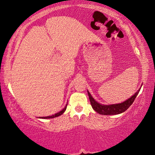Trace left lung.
Masks as SVG:
<instances>
[{"label":"left lung","instance_id":"8db88e82","mask_svg":"<svg viewBox=\"0 0 155 155\" xmlns=\"http://www.w3.org/2000/svg\"><path fill=\"white\" fill-rule=\"evenodd\" d=\"M140 90V88L130 98L124 101L122 103L114 104H101L97 102L95 99L93 98L92 95L89 91L87 90L88 96L90 98V101L92 105V107L95 111L101 115H116V114H120L123 112L126 111L129 107H130L131 104L133 103L135 99L136 98L137 95Z\"/></svg>","mask_w":155,"mask_h":155}]
</instances>
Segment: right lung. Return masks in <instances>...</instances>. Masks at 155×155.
<instances>
[{
	"label": "right lung",
	"instance_id": "1",
	"mask_svg": "<svg viewBox=\"0 0 155 155\" xmlns=\"http://www.w3.org/2000/svg\"><path fill=\"white\" fill-rule=\"evenodd\" d=\"M67 105L68 104H66V105H65V107L63 108V109L61 110V111L58 112V113L55 114L54 115H52V116H45V117H39V118H43V119H48V118H56V117H58V116L62 115V114L64 113L65 110H66V108H67Z\"/></svg>",
	"mask_w": 155,
	"mask_h": 155
}]
</instances>
